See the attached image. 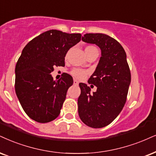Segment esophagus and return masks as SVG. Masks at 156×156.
I'll return each mask as SVG.
<instances>
[{
    "label": "esophagus",
    "instance_id": "obj_1",
    "mask_svg": "<svg viewBox=\"0 0 156 156\" xmlns=\"http://www.w3.org/2000/svg\"><path fill=\"white\" fill-rule=\"evenodd\" d=\"M74 85H78L79 82L76 80H74Z\"/></svg>",
    "mask_w": 156,
    "mask_h": 156
}]
</instances>
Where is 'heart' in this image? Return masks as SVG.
<instances>
[{
  "instance_id": "obj_1",
  "label": "heart",
  "mask_w": 156,
  "mask_h": 156,
  "mask_svg": "<svg viewBox=\"0 0 156 156\" xmlns=\"http://www.w3.org/2000/svg\"><path fill=\"white\" fill-rule=\"evenodd\" d=\"M95 48L93 47V46H88L85 49H93ZM71 74L73 76H74L75 78L78 79V80H82L86 76V75L87 74V72L86 70L81 69H73L71 72Z\"/></svg>"
}]
</instances>
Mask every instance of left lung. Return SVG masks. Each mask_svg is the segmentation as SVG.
<instances>
[{"label":"left lung","mask_w":156,"mask_h":156,"mask_svg":"<svg viewBox=\"0 0 156 156\" xmlns=\"http://www.w3.org/2000/svg\"><path fill=\"white\" fill-rule=\"evenodd\" d=\"M84 43L95 44L101 57L88 83L97 87L90 93V87L80 83L78 113L84 124L92 128L107 126L119 116L126 103L131 82V73L124 49L117 40L105 34L89 33L82 37Z\"/></svg>","instance_id":"1"}]
</instances>
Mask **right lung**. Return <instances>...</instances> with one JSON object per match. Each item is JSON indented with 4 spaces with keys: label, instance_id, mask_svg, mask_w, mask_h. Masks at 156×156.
I'll return each mask as SVG.
<instances>
[{
    "label": "right lung",
    "instance_id": "right-lung-1",
    "mask_svg": "<svg viewBox=\"0 0 156 156\" xmlns=\"http://www.w3.org/2000/svg\"><path fill=\"white\" fill-rule=\"evenodd\" d=\"M81 34L51 30L29 42L15 68V90L27 116L39 123H48L60 114L72 76L65 74L54 81L53 67L65 66V56L81 40Z\"/></svg>",
    "mask_w": 156,
    "mask_h": 156
}]
</instances>
